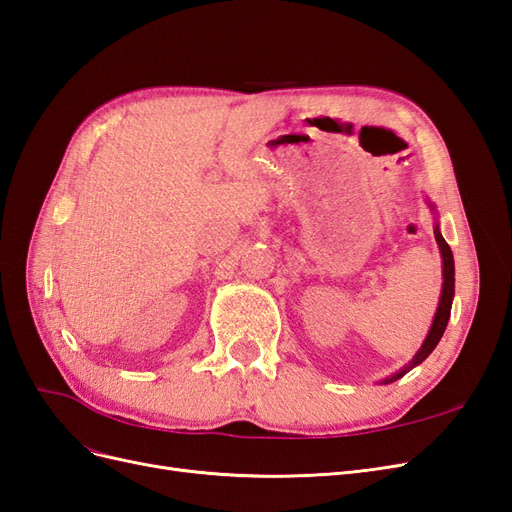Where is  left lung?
<instances>
[{
    "label": "left lung",
    "instance_id": "1",
    "mask_svg": "<svg viewBox=\"0 0 512 512\" xmlns=\"http://www.w3.org/2000/svg\"><path fill=\"white\" fill-rule=\"evenodd\" d=\"M429 209L433 211V215L438 218V211H436V205L431 203V200H427ZM433 235H436V243L440 247V256H442V292H440V303H438V309H436V316H433V322L429 327V333L425 337L423 346L418 348V352L412 356V361H408L404 367H401L399 371H395L393 376L384 378L382 382L389 384V382H395L399 380L401 376H406L410 369H414L416 365H421L427 356L433 352V348L438 346V342L442 339L444 331H446V324H448V318H451V307H453V297H455V260H453V252L451 247H448V243L444 241L442 232H440V222L436 220V228H433Z\"/></svg>",
    "mask_w": 512,
    "mask_h": 512
}]
</instances>
